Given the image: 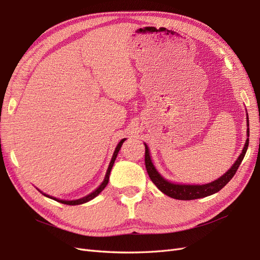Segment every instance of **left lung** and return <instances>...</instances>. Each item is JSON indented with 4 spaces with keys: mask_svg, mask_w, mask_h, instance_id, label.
Masks as SVG:
<instances>
[{
    "mask_svg": "<svg viewBox=\"0 0 260 260\" xmlns=\"http://www.w3.org/2000/svg\"><path fill=\"white\" fill-rule=\"evenodd\" d=\"M248 116H247V137H249V128H248ZM146 147V152H145V163H146V169L148 172V175L150 179L152 180L154 185L160 189L164 194L169 196L173 199L177 200H196L205 198L208 196H212L216 192L221 190L227 183L232 179V177L236 175L241 162L245 156L246 150L248 147V138L246 139V142L244 145V148L242 150V153L238 157V160L234 162V164L231 166L229 171L225 172L220 178L216 179L209 183H205V185H180V183H174L169 180H166L164 177H162L161 174L156 171L154 167L151 157H150L149 148L145 144Z\"/></svg>",
    "mask_w": 260,
    "mask_h": 260,
    "instance_id": "8db88e82",
    "label": "left lung"
}]
</instances>
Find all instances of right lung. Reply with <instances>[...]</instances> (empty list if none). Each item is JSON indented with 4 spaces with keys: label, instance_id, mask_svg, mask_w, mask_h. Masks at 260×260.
<instances>
[{
    "label": "right lung",
    "instance_id": "obj_1",
    "mask_svg": "<svg viewBox=\"0 0 260 260\" xmlns=\"http://www.w3.org/2000/svg\"><path fill=\"white\" fill-rule=\"evenodd\" d=\"M126 140V138H124V139H122L120 142H119V145L116 146V148H115V150H114V152H113V155H112V158H111V162H110V164H109V167H108V170H107V173H106V176H105V179H104V181L102 182V185H100L95 191H93L91 192V193H89L88 196H86V197H84V198H81V199H78V200H72V201H66V200H59V199H56V198H53V197H51V196H48V194H46V193H43V192L42 191H40V192H42V194L43 196H45V197H47V198H49V199H53V200H55V201H57V202H59V203H62V204H67V205H79V204H83V203H86V202H88V201H90V200H93L94 198H96L100 192H102L105 188H106V186L108 185V182H109V176H110V172H111V170H112V166H113V164H114V161H115V158H116V156H118V153H119V151H120V149H121V147H122V145H123V142Z\"/></svg>",
    "mask_w": 260,
    "mask_h": 260
}]
</instances>
